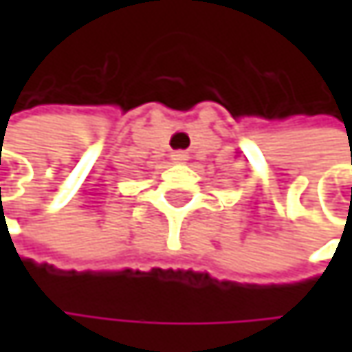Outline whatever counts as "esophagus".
I'll return each instance as SVG.
<instances>
[{
    "instance_id": "esophagus-1",
    "label": "esophagus",
    "mask_w": 352,
    "mask_h": 352,
    "mask_svg": "<svg viewBox=\"0 0 352 352\" xmlns=\"http://www.w3.org/2000/svg\"><path fill=\"white\" fill-rule=\"evenodd\" d=\"M187 157H189V155H187V153H183V151H175V153L171 155V159H173L175 163H183V161H187Z\"/></svg>"
}]
</instances>
